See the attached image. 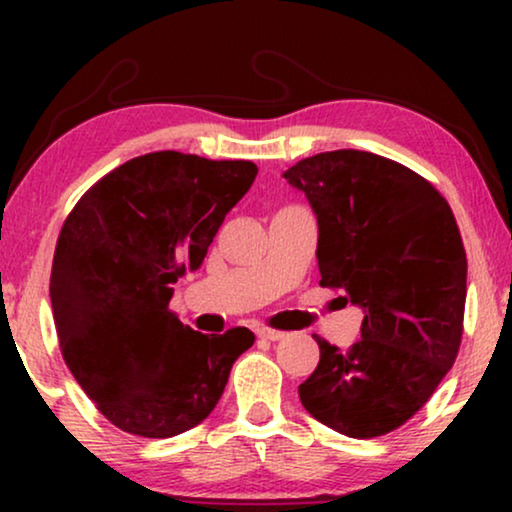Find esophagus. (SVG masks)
Returning <instances> with one entry per match:
<instances>
[{
    "mask_svg": "<svg viewBox=\"0 0 512 512\" xmlns=\"http://www.w3.org/2000/svg\"><path fill=\"white\" fill-rule=\"evenodd\" d=\"M256 335L258 338H263V340H282L284 338V331H277V328H268V326H261V328H256Z\"/></svg>",
    "mask_w": 512,
    "mask_h": 512,
    "instance_id": "esophagus-1",
    "label": "esophagus"
}]
</instances>
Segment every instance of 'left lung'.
<instances>
[{
	"instance_id": "1",
	"label": "left lung",
	"mask_w": 512,
	"mask_h": 512,
	"mask_svg": "<svg viewBox=\"0 0 512 512\" xmlns=\"http://www.w3.org/2000/svg\"><path fill=\"white\" fill-rule=\"evenodd\" d=\"M317 214L321 286L363 307L347 352L314 335L319 366L303 408L349 438L398 429L429 401L464 333L466 251L431 181L368 151L340 149L284 172Z\"/></svg>"
}]
</instances>
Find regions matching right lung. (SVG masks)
Masks as SVG:
<instances>
[{
  "instance_id": "right-lung-1",
  "label": "right lung",
  "mask_w": 512,
  "mask_h": 512,
  "mask_svg": "<svg viewBox=\"0 0 512 512\" xmlns=\"http://www.w3.org/2000/svg\"><path fill=\"white\" fill-rule=\"evenodd\" d=\"M258 174L251 160L156 151L88 188L55 244L51 307L67 368L125 433L172 438L209 417L249 328L202 335L170 312Z\"/></svg>"
}]
</instances>
